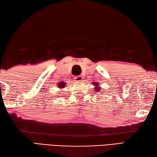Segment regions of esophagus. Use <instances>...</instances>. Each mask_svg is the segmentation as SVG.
Segmentation results:
<instances>
[{
	"instance_id": "esophagus-1",
	"label": "esophagus",
	"mask_w": 157,
	"mask_h": 157,
	"mask_svg": "<svg viewBox=\"0 0 157 157\" xmlns=\"http://www.w3.org/2000/svg\"><path fill=\"white\" fill-rule=\"evenodd\" d=\"M82 79H83V77L81 75L78 76H75V82H81V81H82Z\"/></svg>"
}]
</instances>
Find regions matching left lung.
I'll use <instances>...</instances> for the list:
<instances>
[{"label": "left lung", "mask_w": 157, "mask_h": 157, "mask_svg": "<svg viewBox=\"0 0 157 157\" xmlns=\"http://www.w3.org/2000/svg\"><path fill=\"white\" fill-rule=\"evenodd\" d=\"M93 85H94V89H95V90H97V91H99V90H100V88H98V83H97V82H94V83H93Z\"/></svg>", "instance_id": "8db88e82"}]
</instances>
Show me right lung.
<instances>
[{"label":"right lung","instance_id":"right-lung-1","mask_svg":"<svg viewBox=\"0 0 157 157\" xmlns=\"http://www.w3.org/2000/svg\"><path fill=\"white\" fill-rule=\"evenodd\" d=\"M66 85V83L64 82H60L59 85H58V86L59 88H60V89H62V88H64V86H65Z\"/></svg>","mask_w":157,"mask_h":157}]
</instances>
